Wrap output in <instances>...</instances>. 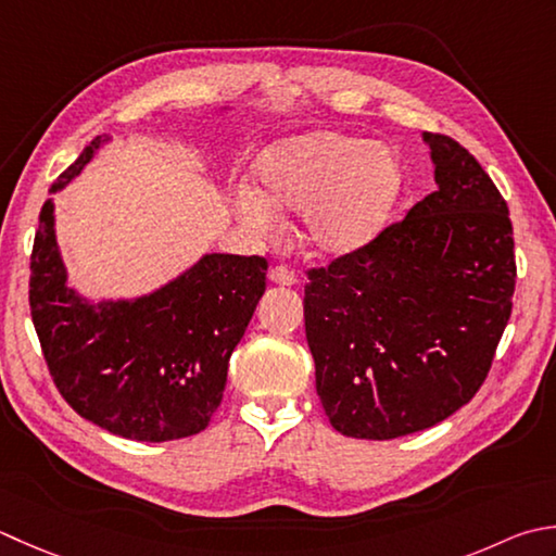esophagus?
<instances>
[{"label": "esophagus", "mask_w": 556, "mask_h": 556, "mask_svg": "<svg viewBox=\"0 0 556 556\" xmlns=\"http://www.w3.org/2000/svg\"><path fill=\"white\" fill-rule=\"evenodd\" d=\"M269 281H275V285H281V287H293L299 281L296 271L289 269L287 265H277L269 269Z\"/></svg>", "instance_id": "obj_1"}]
</instances>
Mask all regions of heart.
Instances as JSON below:
<instances>
[{"mask_svg": "<svg viewBox=\"0 0 556 556\" xmlns=\"http://www.w3.org/2000/svg\"><path fill=\"white\" fill-rule=\"evenodd\" d=\"M260 182L238 185L233 210L260 238L281 231V212H301V236L318 255H344L371 241L400 188L390 151L332 129L279 141L260 159Z\"/></svg>", "mask_w": 556, "mask_h": 556, "instance_id": "heart-1", "label": "heart"}]
</instances>
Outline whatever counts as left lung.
I'll return each mask as SVG.
<instances>
[{"label": "left lung", "instance_id": "8db88e82", "mask_svg": "<svg viewBox=\"0 0 556 556\" xmlns=\"http://www.w3.org/2000/svg\"><path fill=\"white\" fill-rule=\"evenodd\" d=\"M424 141L439 188L374 241L308 269L315 388L352 439L407 437L467 405L514 308L506 200L458 141Z\"/></svg>", "mask_w": 556, "mask_h": 556}]
</instances>
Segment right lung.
<instances>
[{
  "instance_id": "right-lung-1",
  "label": "right lung",
  "mask_w": 556,
  "mask_h": 556,
  "mask_svg": "<svg viewBox=\"0 0 556 556\" xmlns=\"http://www.w3.org/2000/svg\"><path fill=\"white\" fill-rule=\"evenodd\" d=\"M103 141L96 137L50 192ZM265 271L260 255L212 253L149 296L89 303L67 287L48 200L33 241L28 303L60 395L123 439L161 443L200 433L224 397L228 358L265 293Z\"/></svg>"
}]
</instances>
